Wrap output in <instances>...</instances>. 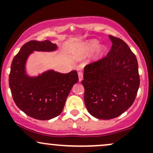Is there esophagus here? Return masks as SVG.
I'll return each mask as SVG.
<instances>
[{
  "instance_id": "1",
  "label": "esophagus",
  "mask_w": 153,
  "mask_h": 153,
  "mask_svg": "<svg viewBox=\"0 0 153 153\" xmlns=\"http://www.w3.org/2000/svg\"><path fill=\"white\" fill-rule=\"evenodd\" d=\"M78 80H79V82L82 81V80L83 79V74H82V72H78Z\"/></svg>"
}]
</instances>
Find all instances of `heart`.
Listing matches in <instances>:
<instances>
[{"instance_id": "b5f03b06", "label": "heart", "mask_w": 153, "mask_h": 153, "mask_svg": "<svg viewBox=\"0 0 153 153\" xmlns=\"http://www.w3.org/2000/svg\"><path fill=\"white\" fill-rule=\"evenodd\" d=\"M94 50L95 51L91 59L93 62H97L105 56L107 52V47L103 44L99 45L98 40L91 39L85 42L81 46L79 47L74 55L77 58H83L91 54Z\"/></svg>"}]
</instances>
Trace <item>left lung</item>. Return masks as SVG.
<instances>
[{"label":"left lung","mask_w":153,"mask_h":153,"mask_svg":"<svg viewBox=\"0 0 153 153\" xmlns=\"http://www.w3.org/2000/svg\"><path fill=\"white\" fill-rule=\"evenodd\" d=\"M112 48L105 58L85 67L84 101L92 116L118 117L133 103L140 85L137 60L128 45L109 36Z\"/></svg>","instance_id":"8db88e82"}]
</instances>
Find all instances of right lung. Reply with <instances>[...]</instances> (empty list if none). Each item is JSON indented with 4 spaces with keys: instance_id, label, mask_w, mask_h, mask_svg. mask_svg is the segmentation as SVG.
I'll use <instances>...</instances> for the list:
<instances>
[{
    "instance_id": "1",
    "label": "right lung",
    "mask_w": 153,
    "mask_h": 153,
    "mask_svg": "<svg viewBox=\"0 0 153 153\" xmlns=\"http://www.w3.org/2000/svg\"><path fill=\"white\" fill-rule=\"evenodd\" d=\"M56 44L48 40H30L14 57L9 75V86L16 105L33 118L46 120L63 110L72 88L78 81L77 71L60 73L49 69L36 75L27 72V62L34 52H55Z\"/></svg>"
}]
</instances>
